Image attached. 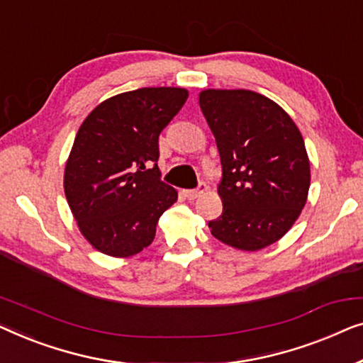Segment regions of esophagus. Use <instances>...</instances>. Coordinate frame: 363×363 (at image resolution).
Wrapping results in <instances>:
<instances>
[{"label": "esophagus", "mask_w": 363, "mask_h": 363, "mask_svg": "<svg viewBox=\"0 0 363 363\" xmlns=\"http://www.w3.org/2000/svg\"><path fill=\"white\" fill-rule=\"evenodd\" d=\"M207 189L208 187H207L206 182H199V186L196 189H189V191H186V197L191 199V201H192V199H197L199 196H202V194L206 192Z\"/></svg>", "instance_id": "34e87169"}]
</instances>
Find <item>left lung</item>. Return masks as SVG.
<instances>
[{"label":"left lung","instance_id":"8db88e82","mask_svg":"<svg viewBox=\"0 0 363 363\" xmlns=\"http://www.w3.org/2000/svg\"><path fill=\"white\" fill-rule=\"evenodd\" d=\"M199 105L222 162V216L213 237L255 252L289 230L308 199L311 169L298 126L273 100L252 90H203Z\"/></svg>","mask_w":363,"mask_h":363}]
</instances>
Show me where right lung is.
Wrapping results in <instances>:
<instances>
[{
	"mask_svg": "<svg viewBox=\"0 0 363 363\" xmlns=\"http://www.w3.org/2000/svg\"><path fill=\"white\" fill-rule=\"evenodd\" d=\"M187 96L174 86L125 91L79 128L64 191L82 235L101 253L121 258L150 247L157 218L177 201L157 169L160 135Z\"/></svg>",
	"mask_w": 363,
	"mask_h": 363,
	"instance_id": "right-lung-1",
	"label": "right lung"
}]
</instances>
